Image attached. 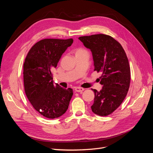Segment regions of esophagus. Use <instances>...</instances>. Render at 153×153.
I'll return each mask as SVG.
<instances>
[{"label": "esophagus", "mask_w": 153, "mask_h": 153, "mask_svg": "<svg viewBox=\"0 0 153 153\" xmlns=\"http://www.w3.org/2000/svg\"><path fill=\"white\" fill-rule=\"evenodd\" d=\"M75 91L76 92H82L83 91H84V88H82L81 87H75Z\"/></svg>", "instance_id": "esophagus-1"}]
</instances>
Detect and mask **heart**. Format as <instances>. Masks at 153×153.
Here are the masks:
<instances>
[{
	"label": "heart",
	"mask_w": 153,
	"mask_h": 153,
	"mask_svg": "<svg viewBox=\"0 0 153 153\" xmlns=\"http://www.w3.org/2000/svg\"><path fill=\"white\" fill-rule=\"evenodd\" d=\"M85 52H86V50L85 49L82 48H77V49L75 50V55H77V54H79V53Z\"/></svg>",
	"instance_id": "1"
}]
</instances>
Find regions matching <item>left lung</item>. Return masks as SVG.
<instances>
[{"label":"left lung","mask_w":153,"mask_h":153,"mask_svg":"<svg viewBox=\"0 0 153 153\" xmlns=\"http://www.w3.org/2000/svg\"><path fill=\"white\" fill-rule=\"evenodd\" d=\"M89 48L94 60V71L101 73L99 78L103 88L92 89L94 101L92 111L100 116L113 113L126 98L130 84V67L121 45L110 36L103 34L78 38Z\"/></svg>","instance_id":"1"}]
</instances>
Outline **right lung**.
Listing matches in <instances>:
<instances>
[{
  "label": "right lung",
  "mask_w": 153,
  "mask_h": 153,
  "mask_svg": "<svg viewBox=\"0 0 153 153\" xmlns=\"http://www.w3.org/2000/svg\"><path fill=\"white\" fill-rule=\"evenodd\" d=\"M73 42L67 39H43L29 51L24 64L25 94L33 108L43 116L55 119L68 108L73 89L53 84L52 69L56 68L62 53Z\"/></svg>",
  "instance_id": "1"
}]
</instances>
